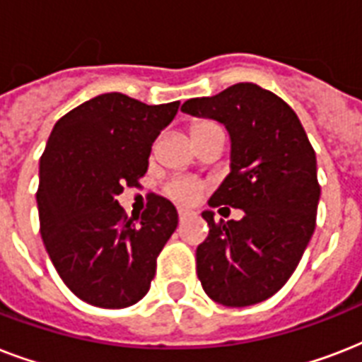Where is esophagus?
<instances>
[{"label":"esophagus","mask_w":362,"mask_h":362,"mask_svg":"<svg viewBox=\"0 0 362 362\" xmlns=\"http://www.w3.org/2000/svg\"><path fill=\"white\" fill-rule=\"evenodd\" d=\"M197 216V212L192 209H180L178 210V218H180V221H186V220H192V218H195Z\"/></svg>","instance_id":"1"}]
</instances>
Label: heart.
Masks as SVG:
<instances>
[{
  "instance_id": "1",
  "label": "heart",
  "mask_w": 362,
  "mask_h": 362,
  "mask_svg": "<svg viewBox=\"0 0 362 362\" xmlns=\"http://www.w3.org/2000/svg\"><path fill=\"white\" fill-rule=\"evenodd\" d=\"M210 127H216L214 122L210 120H199L192 124V136L193 141L197 139L203 131L210 129ZM165 192L169 193L170 197L178 201V203H195L201 193H203V184L192 180V178H175L170 180L165 187Z\"/></svg>"
}]
</instances>
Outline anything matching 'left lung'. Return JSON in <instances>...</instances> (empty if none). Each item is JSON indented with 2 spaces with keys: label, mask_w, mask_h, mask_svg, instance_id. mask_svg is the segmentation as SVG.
Segmentation results:
<instances>
[{
  "label": "left lung",
  "mask_w": 362,
  "mask_h": 362,
  "mask_svg": "<svg viewBox=\"0 0 362 362\" xmlns=\"http://www.w3.org/2000/svg\"><path fill=\"white\" fill-rule=\"evenodd\" d=\"M182 110L227 127L231 173L209 204L244 212L238 221L203 212L210 231L197 246L201 286L223 306L267 300L291 278L314 235L321 193L314 148L295 110L252 82L187 99Z\"/></svg>",
  "instance_id": "obj_1"
}]
</instances>
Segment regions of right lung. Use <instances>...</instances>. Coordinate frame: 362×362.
Listing matches in <instances>:
<instances>
[{"label":"right lung","instance_id":"right-lung-1","mask_svg":"<svg viewBox=\"0 0 362 362\" xmlns=\"http://www.w3.org/2000/svg\"><path fill=\"white\" fill-rule=\"evenodd\" d=\"M178 105L103 93L59 118L48 136L37 189L41 237L59 278L84 303L127 308L150 289L159 252L178 226L175 204L150 193L135 221L116 195L139 186Z\"/></svg>","mask_w":362,"mask_h":362}]
</instances>
